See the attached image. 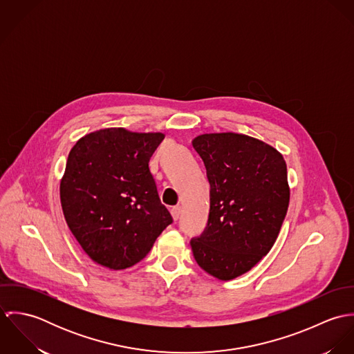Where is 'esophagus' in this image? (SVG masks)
I'll use <instances>...</instances> for the list:
<instances>
[{
	"mask_svg": "<svg viewBox=\"0 0 354 354\" xmlns=\"http://www.w3.org/2000/svg\"><path fill=\"white\" fill-rule=\"evenodd\" d=\"M170 212H171V216H173V219H174V221H177V219L180 218V215H181V207H180V205H176V207H173V208L170 209Z\"/></svg>",
	"mask_w": 354,
	"mask_h": 354,
	"instance_id": "obj_1",
	"label": "esophagus"
}]
</instances>
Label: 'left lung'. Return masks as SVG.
Instances as JSON below:
<instances>
[{"label": "left lung", "mask_w": 354, "mask_h": 354, "mask_svg": "<svg viewBox=\"0 0 354 354\" xmlns=\"http://www.w3.org/2000/svg\"><path fill=\"white\" fill-rule=\"evenodd\" d=\"M209 183L208 222L191 240L196 263L219 281L254 267L272 248L290 188L282 153L247 135L204 133L192 140Z\"/></svg>", "instance_id": "obj_1"}]
</instances>
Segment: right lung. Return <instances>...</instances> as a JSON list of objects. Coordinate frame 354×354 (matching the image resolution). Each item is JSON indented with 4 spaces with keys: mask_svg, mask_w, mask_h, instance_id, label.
Segmentation results:
<instances>
[{
    "mask_svg": "<svg viewBox=\"0 0 354 354\" xmlns=\"http://www.w3.org/2000/svg\"><path fill=\"white\" fill-rule=\"evenodd\" d=\"M163 138L104 128L79 139L68 155L59 184L62 212L83 251L102 267L139 263L173 222L149 169Z\"/></svg>",
    "mask_w": 354,
    "mask_h": 354,
    "instance_id": "add662e5",
    "label": "right lung"
}]
</instances>
